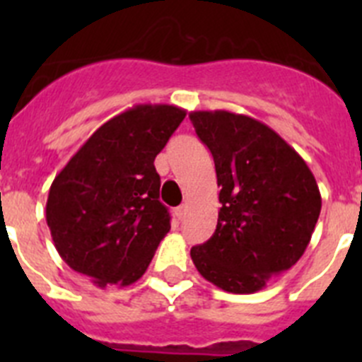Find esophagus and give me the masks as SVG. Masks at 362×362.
Listing matches in <instances>:
<instances>
[{
    "label": "esophagus",
    "instance_id": "1",
    "mask_svg": "<svg viewBox=\"0 0 362 362\" xmlns=\"http://www.w3.org/2000/svg\"><path fill=\"white\" fill-rule=\"evenodd\" d=\"M175 216H177V219H183V217L187 216V204L177 206V209H175Z\"/></svg>",
    "mask_w": 362,
    "mask_h": 362
}]
</instances>
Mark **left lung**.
<instances>
[{
    "label": "left lung",
    "instance_id": "obj_1",
    "mask_svg": "<svg viewBox=\"0 0 362 362\" xmlns=\"http://www.w3.org/2000/svg\"><path fill=\"white\" fill-rule=\"evenodd\" d=\"M212 152L219 217L212 238L190 250L197 272L230 293H254L305 254L321 214L312 170L277 132L228 110L190 114Z\"/></svg>",
    "mask_w": 362,
    "mask_h": 362
}]
</instances>
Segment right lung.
I'll use <instances>...</instances> for the list:
<instances>
[{
  "mask_svg": "<svg viewBox=\"0 0 362 362\" xmlns=\"http://www.w3.org/2000/svg\"><path fill=\"white\" fill-rule=\"evenodd\" d=\"M185 108L136 105L101 124L50 185L47 225L72 270L95 286H129L148 268L170 230L153 159Z\"/></svg>",
  "mask_w": 362,
  "mask_h": 362,
  "instance_id": "obj_1",
  "label": "right lung"
}]
</instances>
